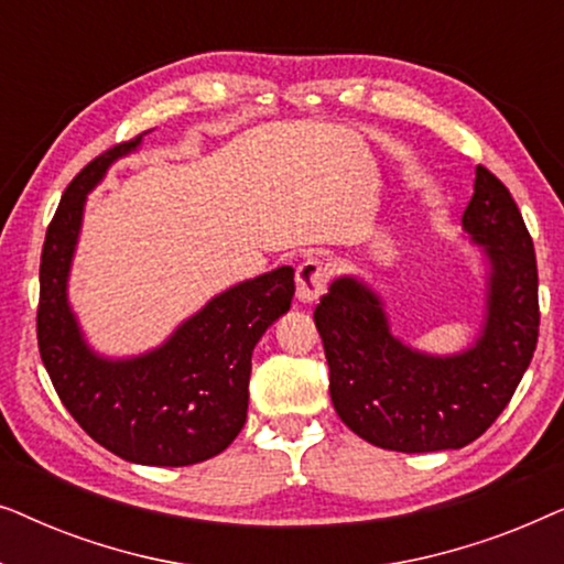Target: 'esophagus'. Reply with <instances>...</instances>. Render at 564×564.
I'll use <instances>...</instances> for the list:
<instances>
[{"label":"esophagus","mask_w":564,"mask_h":564,"mask_svg":"<svg viewBox=\"0 0 564 564\" xmlns=\"http://www.w3.org/2000/svg\"><path fill=\"white\" fill-rule=\"evenodd\" d=\"M297 300L300 303H315L328 284V267L321 259H305L297 267Z\"/></svg>","instance_id":"34e87169"}]
</instances>
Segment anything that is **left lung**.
Here are the masks:
<instances>
[{
	"label": "left lung",
	"mask_w": 564,
	"mask_h": 564,
	"mask_svg": "<svg viewBox=\"0 0 564 564\" xmlns=\"http://www.w3.org/2000/svg\"><path fill=\"white\" fill-rule=\"evenodd\" d=\"M490 264L480 336L459 354H426L390 334L384 303L357 276L330 282L315 307L330 372V400L346 426L380 449H462L513 398L539 338L534 243L506 184L475 169L462 215Z\"/></svg>",
	"instance_id": "obj_1"
}]
</instances>
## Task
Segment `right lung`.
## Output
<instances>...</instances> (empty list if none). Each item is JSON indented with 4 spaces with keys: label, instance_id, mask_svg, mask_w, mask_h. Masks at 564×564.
<instances>
[{
    "label": "right lung",
    "instance_id": "right-lung-1",
    "mask_svg": "<svg viewBox=\"0 0 564 564\" xmlns=\"http://www.w3.org/2000/svg\"><path fill=\"white\" fill-rule=\"evenodd\" d=\"M143 135L89 161L61 197L41 257L37 349L61 403L97 444L135 465L184 467L220 454L243 429L253 346L290 311L295 269L234 284L141 357L91 351L66 292L84 203Z\"/></svg>",
    "mask_w": 564,
    "mask_h": 564
}]
</instances>
